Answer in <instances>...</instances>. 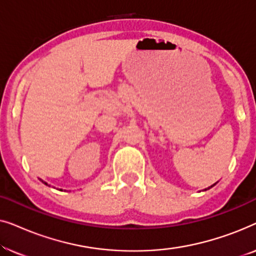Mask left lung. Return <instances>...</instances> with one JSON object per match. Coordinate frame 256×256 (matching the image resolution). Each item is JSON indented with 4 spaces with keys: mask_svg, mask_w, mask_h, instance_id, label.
<instances>
[{
    "mask_svg": "<svg viewBox=\"0 0 256 256\" xmlns=\"http://www.w3.org/2000/svg\"><path fill=\"white\" fill-rule=\"evenodd\" d=\"M205 190H206V188H205Z\"/></svg>",
    "mask_w": 256,
    "mask_h": 256,
    "instance_id": "1",
    "label": "left lung"
}]
</instances>
